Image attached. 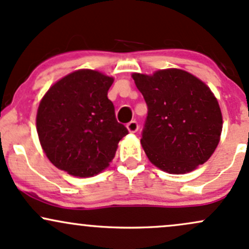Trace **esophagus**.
Segmentation results:
<instances>
[{"label": "esophagus", "mask_w": 249, "mask_h": 249, "mask_svg": "<svg viewBox=\"0 0 249 249\" xmlns=\"http://www.w3.org/2000/svg\"><path fill=\"white\" fill-rule=\"evenodd\" d=\"M126 127L131 133H135V132H137V131H138L139 125H138V123L136 122V120H131L129 124L126 125Z\"/></svg>", "instance_id": "obj_1"}]
</instances>
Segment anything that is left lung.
Returning a JSON list of instances; mask_svg holds the SVG:
<instances>
[{
  "instance_id": "1",
  "label": "left lung",
  "mask_w": 249,
  "mask_h": 249,
  "mask_svg": "<svg viewBox=\"0 0 249 249\" xmlns=\"http://www.w3.org/2000/svg\"><path fill=\"white\" fill-rule=\"evenodd\" d=\"M132 78L147 106L141 143L150 162L170 174L206 163L222 131L220 106L209 87L176 68Z\"/></svg>"
}]
</instances>
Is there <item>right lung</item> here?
Wrapping results in <instances>:
<instances>
[{"mask_svg":"<svg viewBox=\"0 0 249 249\" xmlns=\"http://www.w3.org/2000/svg\"><path fill=\"white\" fill-rule=\"evenodd\" d=\"M113 78L81 70L54 84L41 100L36 130L48 160L73 176L89 177L113 160L129 133L107 98Z\"/></svg>","mask_w":249,"mask_h":249,"instance_id":"add662e5","label":"right lung"}]
</instances>
